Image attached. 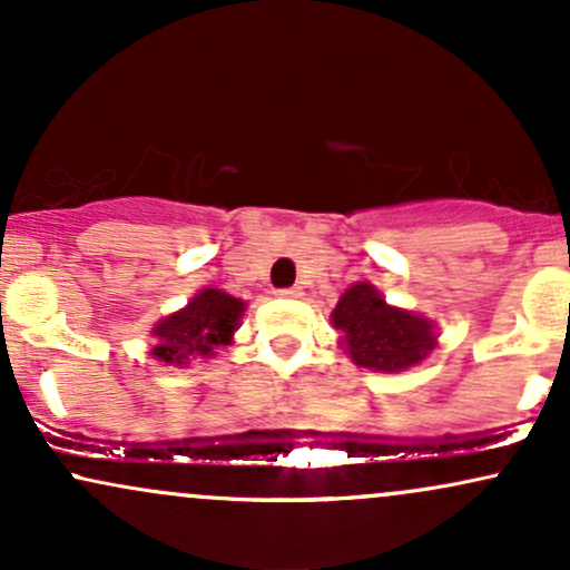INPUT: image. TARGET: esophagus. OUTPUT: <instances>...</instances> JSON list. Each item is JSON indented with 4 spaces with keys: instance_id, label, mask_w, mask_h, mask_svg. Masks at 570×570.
Wrapping results in <instances>:
<instances>
[{
    "instance_id": "esophagus-1",
    "label": "esophagus",
    "mask_w": 570,
    "mask_h": 570,
    "mask_svg": "<svg viewBox=\"0 0 570 570\" xmlns=\"http://www.w3.org/2000/svg\"><path fill=\"white\" fill-rule=\"evenodd\" d=\"M276 294H278V297L294 299V297H299V294H303V289H299V286H286V289H278Z\"/></svg>"
}]
</instances>
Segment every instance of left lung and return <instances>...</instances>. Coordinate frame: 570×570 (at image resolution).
Returning a JSON list of instances; mask_svg holds the SVG:
<instances>
[{"label":"left lung","instance_id":"8db88e82","mask_svg":"<svg viewBox=\"0 0 570 570\" xmlns=\"http://www.w3.org/2000/svg\"><path fill=\"white\" fill-rule=\"evenodd\" d=\"M332 324L343 332L340 340L353 362L375 372L415 367L436 345L434 324L426 316L389 305L367 281L340 294Z\"/></svg>","mask_w":570,"mask_h":570}]
</instances>
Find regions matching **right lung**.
Wrapping results in <instances>:
<instances>
[{"instance_id": "right-lung-1", "label": "right lung", "mask_w": 570, "mask_h": 570, "mask_svg": "<svg viewBox=\"0 0 570 570\" xmlns=\"http://www.w3.org/2000/svg\"><path fill=\"white\" fill-rule=\"evenodd\" d=\"M244 311V299L233 294L200 289L181 311L153 326V337L158 340L153 356L174 367H185L189 358L214 356L222 345L233 343V332L238 330Z\"/></svg>"}]
</instances>
